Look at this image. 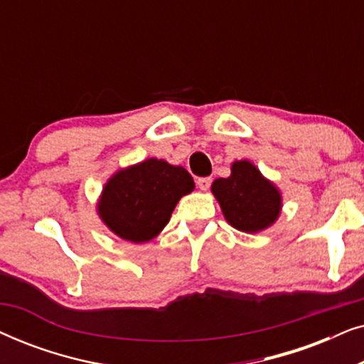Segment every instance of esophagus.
I'll use <instances>...</instances> for the list:
<instances>
[{
	"mask_svg": "<svg viewBox=\"0 0 364 364\" xmlns=\"http://www.w3.org/2000/svg\"><path fill=\"white\" fill-rule=\"evenodd\" d=\"M210 183H212V178L210 177H200L197 181V186L200 191H208L210 188Z\"/></svg>",
	"mask_w": 364,
	"mask_h": 364,
	"instance_id": "obj_1",
	"label": "esophagus"
}]
</instances>
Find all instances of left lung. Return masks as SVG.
Instances as JSON below:
<instances>
[{
  "instance_id": "8db88e82",
  "label": "left lung",
  "mask_w": 364,
  "mask_h": 364,
  "mask_svg": "<svg viewBox=\"0 0 364 364\" xmlns=\"http://www.w3.org/2000/svg\"><path fill=\"white\" fill-rule=\"evenodd\" d=\"M212 192L227 222L247 233L270 227L282 208L280 192L248 161L233 164L232 176L217 178Z\"/></svg>"
}]
</instances>
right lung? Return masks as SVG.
Masks as SVG:
<instances>
[{"mask_svg":"<svg viewBox=\"0 0 364 364\" xmlns=\"http://www.w3.org/2000/svg\"><path fill=\"white\" fill-rule=\"evenodd\" d=\"M193 191L183 167L149 159L109 178L99 200V215L124 240H152L167 225L182 196Z\"/></svg>","mask_w":364,"mask_h":364,"instance_id":"1","label":"right lung"}]
</instances>
